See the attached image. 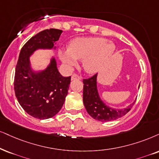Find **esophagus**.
<instances>
[{
	"mask_svg": "<svg viewBox=\"0 0 159 159\" xmlns=\"http://www.w3.org/2000/svg\"><path fill=\"white\" fill-rule=\"evenodd\" d=\"M75 79H78L80 80L81 79V77L79 75H78L77 74H73L71 77V80H75Z\"/></svg>",
	"mask_w": 159,
	"mask_h": 159,
	"instance_id": "obj_1",
	"label": "esophagus"
}]
</instances>
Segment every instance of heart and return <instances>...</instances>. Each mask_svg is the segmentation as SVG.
<instances>
[{
  "label": "heart",
  "instance_id": "obj_1",
  "mask_svg": "<svg viewBox=\"0 0 159 159\" xmlns=\"http://www.w3.org/2000/svg\"><path fill=\"white\" fill-rule=\"evenodd\" d=\"M114 50V44L103 38L78 37L70 43L67 51H60L59 56L68 69L77 65L76 59H82L84 70L88 73H94L113 54Z\"/></svg>",
  "mask_w": 159,
  "mask_h": 159
}]
</instances>
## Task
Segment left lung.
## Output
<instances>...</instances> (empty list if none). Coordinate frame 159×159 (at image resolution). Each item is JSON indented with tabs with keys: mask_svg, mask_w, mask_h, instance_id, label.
Returning <instances> with one entry per match:
<instances>
[{
	"mask_svg": "<svg viewBox=\"0 0 159 159\" xmlns=\"http://www.w3.org/2000/svg\"><path fill=\"white\" fill-rule=\"evenodd\" d=\"M97 74L87 79H84L83 101L88 114L98 121L108 122L116 120L126 114L135 103L127 108L116 109L106 106L100 98L97 89Z\"/></svg>",
	"mask_w": 159,
	"mask_h": 159,
	"instance_id": "8db88e82",
	"label": "left lung"
}]
</instances>
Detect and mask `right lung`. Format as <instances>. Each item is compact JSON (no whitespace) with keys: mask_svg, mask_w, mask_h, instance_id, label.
I'll return each instance as SVG.
<instances>
[{"mask_svg":"<svg viewBox=\"0 0 159 159\" xmlns=\"http://www.w3.org/2000/svg\"><path fill=\"white\" fill-rule=\"evenodd\" d=\"M61 30L50 29L32 37L22 48L15 69L16 98L26 113L33 117L45 120L53 117L65 103L71 77H63L52 58L51 63L43 71H32L30 56L37 49L55 48Z\"/></svg>","mask_w":159,"mask_h":159,"instance_id":"obj_1","label":"right lung"}]
</instances>
